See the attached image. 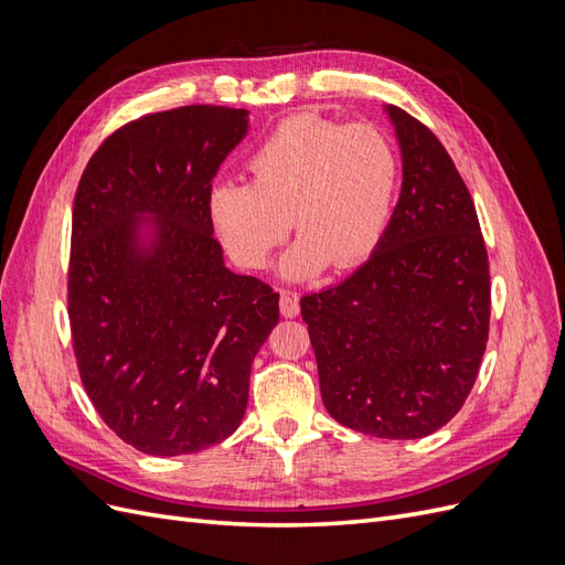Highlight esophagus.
Wrapping results in <instances>:
<instances>
[{"label":"esophagus","mask_w":565,"mask_h":565,"mask_svg":"<svg viewBox=\"0 0 565 565\" xmlns=\"http://www.w3.org/2000/svg\"><path fill=\"white\" fill-rule=\"evenodd\" d=\"M280 313L285 318H297L299 316V297L292 292L280 295Z\"/></svg>","instance_id":"34e87169"}]
</instances>
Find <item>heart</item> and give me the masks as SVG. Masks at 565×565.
I'll list each match as a JSON object with an SVG mask.
<instances>
[{"instance_id":"obj_1","label":"heart","mask_w":565,"mask_h":565,"mask_svg":"<svg viewBox=\"0 0 565 565\" xmlns=\"http://www.w3.org/2000/svg\"><path fill=\"white\" fill-rule=\"evenodd\" d=\"M249 183H216L207 212L218 243L245 270H264L292 224L280 273L316 278L361 266L377 249L398 188V156L372 125L318 115L280 122L247 156Z\"/></svg>"}]
</instances>
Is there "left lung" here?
<instances>
[{"label": "left lung", "instance_id": "obj_1", "mask_svg": "<svg viewBox=\"0 0 565 565\" xmlns=\"http://www.w3.org/2000/svg\"><path fill=\"white\" fill-rule=\"evenodd\" d=\"M403 185L382 243L355 273L301 297L328 413L374 438H424L465 405L486 353L488 252L448 150L384 106Z\"/></svg>", "mask_w": 565, "mask_h": 565}]
</instances>
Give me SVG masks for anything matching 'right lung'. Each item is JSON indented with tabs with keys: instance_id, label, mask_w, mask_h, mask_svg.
<instances>
[{
	"instance_id": "right-lung-1",
	"label": "right lung",
	"mask_w": 565,
	"mask_h": 565,
	"mask_svg": "<svg viewBox=\"0 0 565 565\" xmlns=\"http://www.w3.org/2000/svg\"><path fill=\"white\" fill-rule=\"evenodd\" d=\"M249 113L183 106L117 129L73 207L67 316L84 391L110 429L156 457L200 452L241 426L278 292L224 264L212 181Z\"/></svg>"
}]
</instances>
